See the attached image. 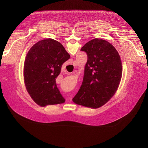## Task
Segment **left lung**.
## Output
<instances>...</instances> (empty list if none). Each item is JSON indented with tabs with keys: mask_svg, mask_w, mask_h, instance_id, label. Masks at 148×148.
Instances as JSON below:
<instances>
[{
	"mask_svg": "<svg viewBox=\"0 0 148 148\" xmlns=\"http://www.w3.org/2000/svg\"><path fill=\"white\" fill-rule=\"evenodd\" d=\"M87 62L82 85L73 98L77 104L98 108L106 103L119 84L122 67L120 56L108 41L94 38L83 46Z\"/></svg>",
	"mask_w": 148,
	"mask_h": 148,
	"instance_id": "obj_1",
	"label": "left lung"
}]
</instances>
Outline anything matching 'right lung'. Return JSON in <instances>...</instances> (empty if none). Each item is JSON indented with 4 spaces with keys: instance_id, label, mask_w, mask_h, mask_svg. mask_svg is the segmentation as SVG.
<instances>
[{
    "instance_id": "add662e5",
    "label": "right lung",
    "mask_w": 148,
    "mask_h": 148,
    "mask_svg": "<svg viewBox=\"0 0 148 148\" xmlns=\"http://www.w3.org/2000/svg\"><path fill=\"white\" fill-rule=\"evenodd\" d=\"M70 58L63 46L52 38L39 41L30 49L23 73L27 92L36 103L44 107L65 102L56 78L60 74L63 63Z\"/></svg>"
}]
</instances>
